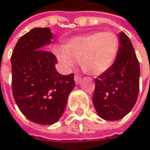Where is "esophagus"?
<instances>
[{
    "instance_id": "esophagus-1",
    "label": "esophagus",
    "mask_w": 150,
    "mask_h": 150,
    "mask_svg": "<svg viewBox=\"0 0 150 150\" xmlns=\"http://www.w3.org/2000/svg\"><path fill=\"white\" fill-rule=\"evenodd\" d=\"M74 79H75V84H79V83L81 82V77H80L79 75H75Z\"/></svg>"
}]
</instances>
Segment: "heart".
Segmentation results:
<instances>
[{"label":"heart","instance_id":"obj_1","mask_svg":"<svg viewBox=\"0 0 150 150\" xmlns=\"http://www.w3.org/2000/svg\"><path fill=\"white\" fill-rule=\"evenodd\" d=\"M119 49V39L111 32H91L73 37L64 47H57L55 54L66 69L74 68L80 60L81 69L89 75L106 72L115 62Z\"/></svg>","mask_w":150,"mask_h":150}]
</instances>
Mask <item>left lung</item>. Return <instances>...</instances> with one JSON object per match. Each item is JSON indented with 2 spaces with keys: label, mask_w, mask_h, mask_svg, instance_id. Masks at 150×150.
<instances>
[{
  "label": "left lung",
  "mask_w": 150,
  "mask_h": 150,
  "mask_svg": "<svg viewBox=\"0 0 150 150\" xmlns=\"http://www.w3.org/2000/svg\"><path fill=\"white\" fill-rule=\"evenodd\" d=\"M119 49L113 65L95 79L93 103L100 117L116 121L130 112L139 93L140 66L128 35L119 34Z\"/></svg>",
  "instance_id": "left-lung-1"
}]
</instances>
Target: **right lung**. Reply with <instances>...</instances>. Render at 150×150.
<instances>
[{"label": "right lung", "mask_w": 150, "mask_h": 150, "mask_svg": "<svg viewBox=\"0 0 150 150\" xmlns=\"http://www.w3.org/2000/svg\"><path fill=\"white\" fill-rule=\"evenodd\" d=\"M52 37L48 28H33L19 39L11 56L15 103L28 120L42 125L61 118L75 86L74 75L59 74L55 55L42 49Z\"/></svg>", "instance_id": "obj_1"}]
</instances>
